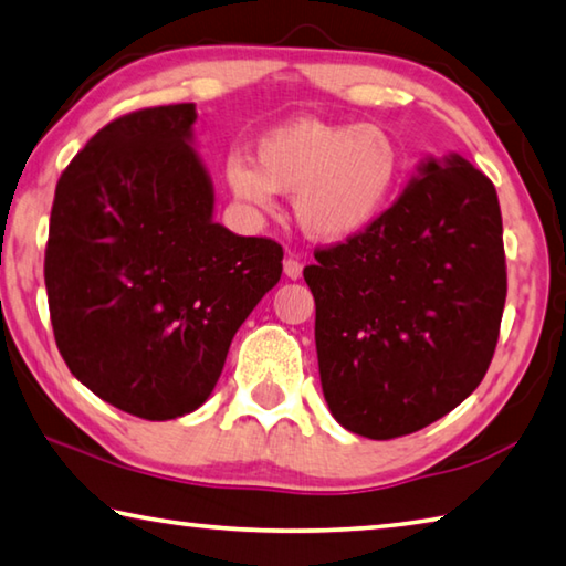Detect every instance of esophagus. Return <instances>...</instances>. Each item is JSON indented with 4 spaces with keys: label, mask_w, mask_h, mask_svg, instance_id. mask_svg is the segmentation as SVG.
Segmentation results:
<instances>
[{
    "label": "esophagus",
    "mask_w": 566,
    "mask_h": 566,
    "mask_svg": "<svg viewBox=\"0 0 566 566\" xmlns=\"http://www.w3.org/2000/svg\"><path fill=\"white\" fill-rule=\"evenodd\" d=\"M302 262L300 260H296V256H286V260H284V274L286 276H290V280H300V276H302Z\"/></svg>",
    "instance_id": "obj_1"
}]
</instances>
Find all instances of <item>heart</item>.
<instances>
[{
	"mask_svg": "<svg viewBox=\"0 0 566 566\" xmlns=\"http://www.w3.org/2000/svg\"><path fill=\"white\" fill-rule=\"evenodd\" d=\"M401 149L387 129L300 117L256 142L254 161L229 155L224 181L260 212L276 207V191L294 195L304 234L342 242L367 229L389 207L401 179Z\"/></svg>",
	"mask_w": 566,
	"mask_h": 566,
	"instance_id": "obj_1",
	"label": "heart"
}]
</instances>
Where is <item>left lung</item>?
Listing matches in <instances>:
<instances>
[{"label": "left lung", "instance_id": "1", "mask_svg": "<svg viewBox=\"0 0 566 566\" xmlns=\"http://www.w3.org/2000/svg\"><path fill=\"white\" fill-rule=\"evenodd\" d=\"M324 399L369 439L419 432L490 369L506 300L496 189L467 159L424 161L364 232L314 249Z\"/></svg>", "mask_w": 566, "mask_h": 566}]
</instances>
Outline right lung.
Listing matches in <instances>:
<instances>
[{"mask_svg":"<svg viewBox=\"0 0 566 566\" xmlns=\"http://www.w3.org/2000/svg\"><path fill=\"white\" fill-rule=\"evenodd\" d=\"M195 119V104H169L94 134L56 181L44 252L66 367L149 421L205 405L237 329L282 276V244L212 222Z\"/></svg>","mask_w":566,"mask_h":566,"instance_id":"add662e5","label":"right lung"}]
</instances>
